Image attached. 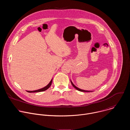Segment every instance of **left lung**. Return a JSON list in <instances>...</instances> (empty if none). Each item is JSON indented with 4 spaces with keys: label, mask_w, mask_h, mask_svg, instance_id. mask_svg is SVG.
Instances as JSON below:
<instances>
[{
    "label": "left lung",
    "mask_w": 130,
    "mask_h": 130,
    "mask_svg": "<svg viewBox=\"0 0 130 130\" xmlns=\"http://www.w3.org/2000/svg\"><path fill=\"white\" fill-rule=\"evenodd\" d=\"M70 82H71V84H72V85L75 87L76 89H77L78 90H79V91H83V92H91V91H90V90H83V89H80V88H78V87H77L76 85H74V84L72 83V82L70 80Z\"/></svg>",
    "instance_id": "left-lung-1"
}]
</instances>
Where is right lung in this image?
<instances>
[{
	"label": "right lung",
	"mask_w": 130,
	"mask_h": 130,
	"mask_svg": "<svg viewBox=\"0 0 130 130\" xmlns=\"http://www.w3.org/2000/svg\"><path fill=\"white\" fill-rule=\"evenodd\" d=\"M52 79H51V80L50 81V82L49 83V84L47 85H46L45 87H44L43 88H42L41 89H38V90H33V91H29V90H26V91L28 92H37L44 91L47 90V89H48L50 87V86H51V85L52 84Z\"/></svg>",
	"instance_id": "1"
}]
</instances>
